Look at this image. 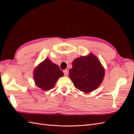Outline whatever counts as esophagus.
Wrapping results in <instances>:
<instances>
[{
  "label": "esophagus",
  "instance_id": "obj_1",
  "mask_svg": "<svg viewBox=\"0 0 134 134\" xmlns=\"http://www.w3.org/2000/svg\"><path fill=\"white\" fill-rule=\"evenodd\" d=\"M63 73L65 76H67L68 75H69V70H64L63 71Z\"/></svg>",
  "mask_w": 134,
  "mask_h": 134
}]
</instances>
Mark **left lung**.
Here are the masks:
<instances>
[{"mask_svg": "<svg viewBox=\"0 0 134 134\" xmlns=\"http://www.w3.org/2000/svg\"><path fill=\"white\" fill-rule=\"evenodd\" d=\"M72 65L69 76L77 89L89 93L96 89L101 83L104 77V69L93 54L75 59Z\"/></svg>", "mask_w": 134, "mask_h": 134, "instance_id": "8db88e82", "label": "left lung"}]
</instances>
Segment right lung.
Here are the masks:
<instances>
[{
    "label": "right lung",
    "instance_id": "1",
    "mask_svg": "<svg viewBox=\"0 0 134 134\" xmlns=\"http://www.w3.org/2000/svg\"><path fill=\"white\" fill-rule=\"evenodd\" d=\"M62 76L63 72L58 65L48 58L40 64L34 71L36 85L44 90L52 89L58 79Z\"/></svg>",
    "mask_w": 134,
    "mask_h": 134
}]
</instances>
